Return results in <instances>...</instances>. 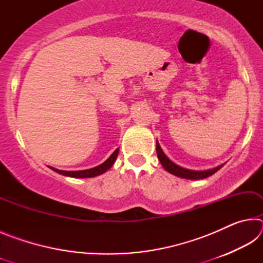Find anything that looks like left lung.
Here are the masks:
<instances>
[{
	"instance_id": "8db88e82",
	"label": "left lung",
	"mask_w": 263,
	"mask_h": 263,
	"mask_svg": "<svg viewBox=\"0 0 263 263\" xmlns=\"http://www.w3.org/2000/svg\"><path fill=\"white\" fill-rule=\"evenodd\" d=\"M157 154H158V159L162 164V167L166 169L168 173H171V174L175 176L182 177V179H188V180L206 179V177L213 175L217 171H219V169L224 166V164H220V166L212 169H208V171H191V169L183 168L179 166V164L174 163L172 160H169L166 157V154L163 153V151L161 149V147H160L158 140H157Z\"/></svg>"
}]
</instances>
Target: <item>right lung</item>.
Segmentation results:
<instances>
[{
	"instance_id": "right-lung-1",
	"label": "right lung",
	"mask_w": 263,
	"mask_h": 263,
	"mask_svg": "<svg viewBox=\"0 0 263 263\" xmlns=\"http://www.w3.org/2000/svg\"><path fill=\"white\" fill-rule=\"evenodd\" d=\"M118 151H119V148L116 149L115 152L110 155L109 159L106 160V161H104L102 164H100V166H96V167L90 168V169L69 172V171H60V169H57V168H53V167H50V168L52 169V171L57 172L58 174L69 176V177H77V179H83V177H94V176L103 174V173H105L106 171H108V169L112 167V164L115 163V160L118 155Z\"/></svg>"
}]
</instances>
